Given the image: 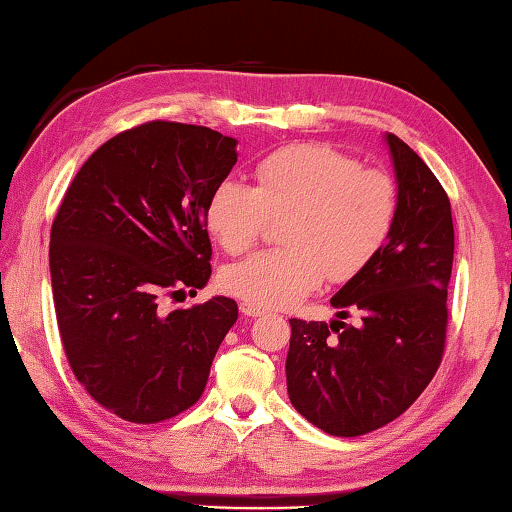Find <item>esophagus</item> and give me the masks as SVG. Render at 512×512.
I'll return each instance as SVG.
<instances>
[{
    "instance_id": "1",
    "label": "esophagus",
    "mask_w": 512,
    "mask_h": 512,
    "mask_svg": "<svg viewBox=\"0 0 512 512\" xmlns=\"http://www.w3.org/2000/svg\"><path fill=\"white\" fill-rule=\"evenodd\" d=\"M241 314H244L246 318H257V316H262L264 314V309L262 307H257V305H250V302H241Z\"/></svg>"
}]
</instances>
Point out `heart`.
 <instances>
[{"instance_id": "obj_1", "label": "heart", "mask_w": 512, "mask_h": 512, "mask_svg": "<svg viewBox=\"0 0 512 512\" xmlns=\"http://www.w3.org/2000/svg\"><path fill=\"white\" fill-rule=\"evenodd\" d=\"M282 225L287 248L262 250L223 271V287L250 305L291 307L363 271L391 237L397 189L381 169L325 144H291L257 164L255 187L223 180L207 201V225L232 255L246 253Z\"/></svg>"}]
</instances>
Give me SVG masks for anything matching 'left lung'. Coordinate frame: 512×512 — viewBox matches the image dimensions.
<instances>
[{"label":"left lung","instance_id":"1","mask_svg":"<svg viewBox=\"0 0 512 512\" xmlns=\"http://www.w3.org/2000/svg\"><path fill=\"white\" fill-rule=\"evenodd\" d=\"M397 216L375 259L332 298L343 320L291 318L287 391L329 436H363L409 409L443 361L454 262L452 205L409 144L386 135Z\"/></svg>","mask_w":512,"mask_h":512}]
</instances>
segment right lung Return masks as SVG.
<instances>
[{"label": "right lung", "instance_id": "obj_1", "mask_svg": "<svg viewBox=\"0 0 512 512\" xmlns=\"http://www.w3.org/2000/svg\"><path fill=\"white\" fill-rule=\"evenodd\" d=\"M237 140L205 126L146 121L101 144L51 225L60 341L79 384L135 424L187 411L239 309L216 296L164 314L162 296L212 275L207 201L237 162Z\"/></svg>", "mask_w": 512, "mask_h": 512}]
</instances>
